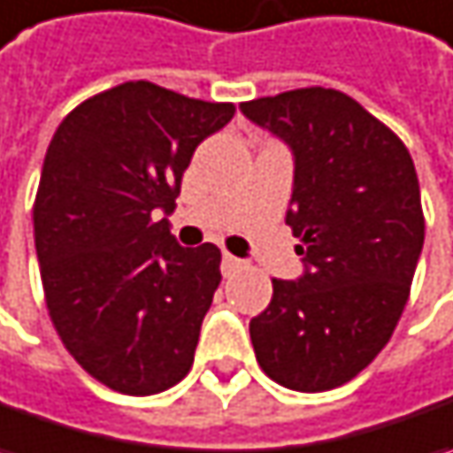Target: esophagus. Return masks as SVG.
Returning <instances> with one entry per match:
<instances>
[{"label": "esophagus", "instance_id": "obj_1", "mask_svg": "<svg viewBox=\"0 0 453 453\" xmlns=\"http://www.w3.org/2000/svg\"><path fill=\"white\" fill-rule=\"evenodd\" d=\"M244 267V260H239V257H234V255H224L221 257V273L229 278V275H234V273H239Z\"/></svg>", "mask_w": 453, "mask_h": 453}]
</instances>
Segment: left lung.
Wrapping results in <instances>:
<instances>
[{
	"instance_id": "obj_1",
	"label": "left lung",
	"mask_w": 453,
	"mask_h": 453,
	"mask_svg": "<svg viewBox=\"0 0 453 453\" xmlns=\"http://www.w3.org/2000/svg\"><path fill=\"white\" fill-rule=\"evenodd\" d=\"M293 152L285 224L303 275L250 321L267 377L298 393L349 382L390 342L423 250L418 175L388 127L334 88L239 104Z\"/></svg>"
}]
</instances>
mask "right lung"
Segmentation results:
<instances>
[{"label":"right lung","mask_w":453,"mask_h":453,"mask_svg":"<svg viewBox=\"0 0 453 453\" xmlns=\"http://www.w3.org/2000/svg\"><path fill=\"white\" fill-rule=\"evenodd\" d=\"M232 117L234 104L129 81L76 106L45 152L33 209L45 303L65 349L117 393L155 395L191 370L221 252L180 247L168 216L196 148Z\"/></svg>","instance_id":"add662e5"}]
</instances>
